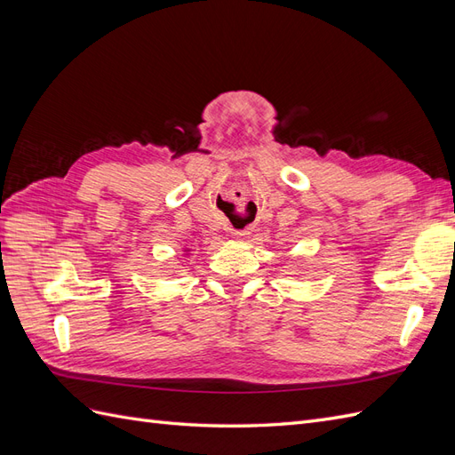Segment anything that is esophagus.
Returning <instances> with one entry per match:
<instances>
[{"mask_svg": "<svg viewBox=\"0 0 455 455\" xmlns=\"http://www.w3.org/2000/svg\"><path fill=\"white\" fill-rule=\"evenodd\" d=\"M237 233V235H243V231H235Z\"/></svg>", "mask_w": 455, "mask_h": 455, "instance_id": "1", "label": "esophagus"}]
</instances>
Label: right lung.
<instances>
[{"label":"right lung","mask_w":455,"mask_h":455,"mask_svg":"<svg viewBox=\"0 0 455 455\" xmlns=\"http://www.w3.org/2000/svg\"><path fill=\"white\" fill-rule=\"evenodd\" d=\"M184 252H189V251H184Z\"/></svg>","instance_id":"obj_1"}]
</instances>
